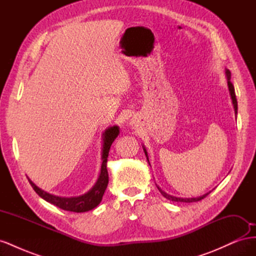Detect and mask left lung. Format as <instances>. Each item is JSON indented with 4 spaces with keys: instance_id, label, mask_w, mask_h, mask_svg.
I'll return each instance as SVG.
<instances>
[{
    "instance_id": "obj_1",
    "label": "left lung",
    "mask_w": 256,
    "mask_h": 256,
    "mask_svg": "<svg viewBox=\"0 0 256 256\" xmlns=\"http://www.w3.org/2000/svg\"><path fill=\"white\" fill-rule=\"evenodd\" d=\"M226 79H228V90H230V98H232V102H233V106H234V110H235V114H237V99H236V95H235V88H234V85L232 84L230 82V72L228 70V69H226ZM143 150H144V152L146 154L147 157V152L145 150V147L143 146ZM147 160H148V157H147ZM150 162V161H148ZM158 190L160 191V193L162 196H164L166 198L170 200H173V202H182V203H193V202H198V200H203L204 198H206L209 193H210L212 191H209L207 193H205V194L200 196L198 198H176V196H170L168 194V193H166L164 191H162L158 186H157Z\"/></svg>"
}]
</instances>
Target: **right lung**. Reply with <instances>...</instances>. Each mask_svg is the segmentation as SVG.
<instances>
[{"mask_svg": "<svg viewBox=\"0 0 256 256\" xmlns=\"http://www.w3.org/2000/svg\"><path fill=\"white\" fill-rule=\"evenodd\" d=\"M120 134L118 126L109 127L104 130V145H102V168H100V174L96 184L92 186V188L84 193L83 196H76V198H62L50 194V193L42 190L38 188L37 186L28 180L32 188L35 190V192L40 196L42 198H44L47 202L60 207V209H64L67 212H85L92 210L95 207H97L100 202H102L104 193L106 189L108 182H109V175H108L106 170V161L108 156H109V150L112 143L116 138V136Z\"/></svg>", "mask_w": 256, "mask_h": 256, "instance_id": "right-lung-1", "label": "right lung"}]
</instances>
